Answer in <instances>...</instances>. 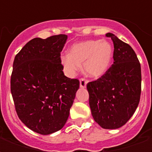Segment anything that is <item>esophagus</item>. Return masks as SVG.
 Wrapping results in <instances>:
<instances>
[{
  "label": "esophagus",
  "mask_w": 152,
  "mask_h": 152,
  "mask_svg": "<svg viewBox=\"0 0 152 152\" xmlns=\"http://www.w3.org/2000/svg\"><path fill=\"white\" fill-rule=\"evenodd\" d=\"M87 83H88L87 80L83 79V78L80 80V88H86Z\"/></svg>",
  "instance_id": "obj_1"
}]
</instances>
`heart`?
Listing matches in <instances>:
<instances>
[{"instance_id": "heart-1", "label": "heart", "mask_w": 152, "mask_h": 152, "mask_svg": "<svg viewBox=\"0 0 152 152\" xmlns=\"http://www.w3.org/2000/svg\"><path fill=\"white\" fill-rule=\"evenodd\" d=\"M113 57V47L108 40H89L74 44L69 53L60 57L63 72L73 77L80 70L90 77L99 78L104 75L111 66Z\"/></svg>"}]
</instances>
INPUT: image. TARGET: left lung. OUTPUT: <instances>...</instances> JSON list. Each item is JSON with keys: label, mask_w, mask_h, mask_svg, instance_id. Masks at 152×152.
I'll list each match as a JSON object with an SVG mask.
<instances>
[{"label": "left lung", "mask_w": 152, "mask_h": 152, "mask_svg": "<svg viewBox=\"0 0 152 152\" xmlns=\"http://www.w3.org/2000/svg\"><path fill=\"white\" fill-rule=\"evenodd\" d=\"M113 64L95 81L87 84L94 120L103 129H115L136 111L141 94V66L132 47L112 33Z\"/></svg>", "instance_id": "8db88e82"}]
</instances>
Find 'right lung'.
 <instances>
[{
    "label": "right lung",
    "instance_id": "1",
    "mask_svg": "<svg viewBox=\"0 0 152 152\" xmlns=\"http://www.w3.org/2000/svg\"><path fill=\"white\" fill-rule=\"evenodd\" d=\"M64 34L34 38L15 56L10 90L18 118L37 134L48 135L66 124L80 86L64 76L60 53Z\"/></svg>",
    "mask_w": 152,
    "mask_h": 152
}]
</instances>
